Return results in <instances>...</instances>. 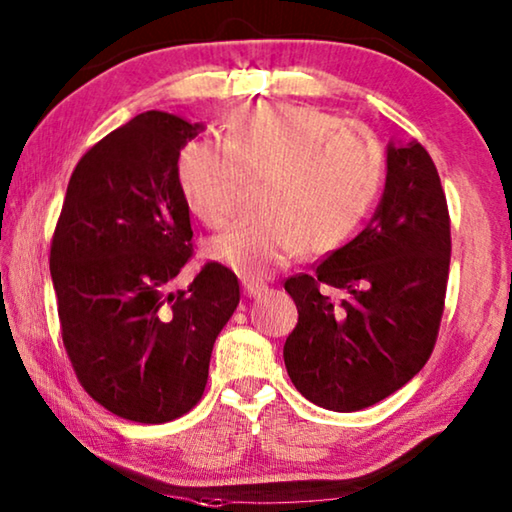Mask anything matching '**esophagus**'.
<instances>
[{
  "label": "esophagus",
  "mask_w": 512,
  "mask_h": 512,
  "mask_svg": "<svg viewBox=\"0 0 512 512\" xmlns=\"http://www.w3.org/2000/svg\"><path fill=\"white\" fill-rule=\"evenodd\" d=\"M266 287L264 282H259V280H243V292H246V296H259V294H264L266 292Z\"/></svg>",
  "instance_id": "obj_1"
}]
</instances>
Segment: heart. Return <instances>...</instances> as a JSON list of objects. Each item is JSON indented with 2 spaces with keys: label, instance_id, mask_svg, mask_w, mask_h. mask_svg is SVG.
<instances>
[{
  "label": "heart",
  "instance_id": "b5f03b06",
  "mask_svg": "<svg viewBox=\"0 0 512 512\" xmlns=\"http://www.w3.org/2000/svg\"><path fill=\"white\" fill-rule=\"evenodd\" d=\"M243 179H255L257 213L213 236L207 257L264 278L299 250L331 253L358 230L384 181V154L375 133L338 114L257 103L227 117L220 142L188 140L177 156L183 200L216 230L232 220Z\"/></svg>",
  "mask_w": 512,
  "mask_h": 512
}]
</instances>
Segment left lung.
<instances>
[{
    "mask_svg": "<svg viewBox=\"0 0 512 512\" xmlns=\"http://www.w3.org/2000/svg\"><path fill=\"white\" fill-rule=\"evenodd\" d=\"M448 266L451 216L434 160L418 142L388 147L370 225L312 273L285 280L299 310L282 349L296 391L358 411L407 384L437 345Z\"/></svg>",
    "mask_w": 512,
    "mask_h": 512,
    "instance_id": "obj_1",
    "label": "left lung"
}]
</instances>
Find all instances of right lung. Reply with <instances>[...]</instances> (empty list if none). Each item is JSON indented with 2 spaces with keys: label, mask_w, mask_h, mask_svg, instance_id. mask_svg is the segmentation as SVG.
Listing matches in <instances>:
<instances>
[{
  "label": "right lung",
  "mask_w": 512,
  "mask_h": 512,
  "mask_svg": "<svg viewBox=\"0 0 512 512\" xmlns=\"http://www.w3.org/2000/svg\"><path fill=\"white\" fill-rule=\"evenodd\" d=\"M174 114H137L96 142L68 181L50 243L66 354L98 404L135 423L174 421L200 402L211 349L239 305V278L193 257L177 156L200 131Z\"/></svg>",
  "instance_id": "add662e5"
}]
</instances>
